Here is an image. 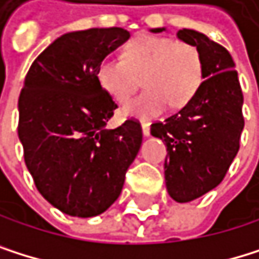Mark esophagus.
<instances>
[{"mask_svg":"<svg viewBox=\"0 0 259 259\" xmlns=\"http://www.w3.org/2000/svg\"><path fill=\"white\" fill-rule=\"evenodd\" d=\"M142 133H144V136H150V123L148 122H142Z\"/></svg>","mask_w":259,"mask_h":259,"instance_id":"esophagus-1","label":"esophagus"}]
</instances>
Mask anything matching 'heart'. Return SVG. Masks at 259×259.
I'll use <instances>...</instances> for the list:
<instances>
[{"label": "heart", "instance_id": "heart-1", "mask_svg": "<svg viewBox=\"0 0 259 259\" xmlns=\"http://www.w3.org/2000/svg\"><path fill=\"white\" fill-rule=\"evenodd\" d=\"M122 58H103L97 80L119 103H126L139 89L140 78L144 80L147 91L122 109L130 117L151 119L168 105L182 108L202 83V57L190 43L140 33L125 45Z\"/></svg>", "mask_w": 259, "mask_h": 259}]
</instances>
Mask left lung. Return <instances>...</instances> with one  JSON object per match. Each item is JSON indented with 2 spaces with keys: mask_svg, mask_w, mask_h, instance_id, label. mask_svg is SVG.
<instances>
[{
  "mask_svg": "<svg viewBox=\"0 0 259 259\" xmlns=\"http://www.w3.org/2000/svg\"><path fill=\"white\" fill-rule=\"evenodd\" d=\"M162 30L151 29L154 33ZM178 38L199 49L204 81L181 111L165 122H154L151 134L166 145L163 168L168 195L176 202H190L226 178L239 150L244 97L226 48L191 29L179 30Z\"/></svg>",
  "mask_w": 259,
  "mask_h": 259,
  "instance_id": "left-lung-1",
  "label": "left lung"
}]
</instances>
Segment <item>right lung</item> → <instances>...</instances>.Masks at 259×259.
<instances>
[{
    "instance_id": "right-lung-1",
    "label": "right lung",
    "mask_w": 259,
    "mask_h": 259,
    "mask_svg": "<svg viewBox=\"0 0 259 259\" xmlns=\"http://www.w3.org/2000/svg\"><path fill=\"white\" fill-rule=\"evenodd\" d=\"M122 27L64 33L35 58L18 99V137L41 196L69 216L91 218L120 196L142 145L136 119L106 130L117 105L97 66L123 45Z\"/></svg>"
}]
</instances>
